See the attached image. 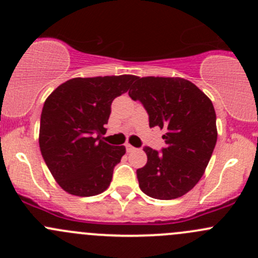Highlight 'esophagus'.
Segmentation results:
<instances>
[{
  "instance_id": "esophagus-1",
  "label": "esophagus",
  "mask_w": 258,
  "mask_h": 258,
  "mask_svg": "<svg viewBox=\"0 0 258 258\" xmlns=\"http://www.w3.org/2000/svg\"><path fill=\"white\" fill-rule=\"evenodd\" d=\"M126 150H127V152H134V151L136 150V148H135L134 146H131L130 144H127V145H126Z\"/></svg>"
}]
</instances>
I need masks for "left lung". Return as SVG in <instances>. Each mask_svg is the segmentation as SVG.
<instances>
[{
	"mask_svg": "<svg viewBox=\"0 0 258 258\" xmlns=\"http://www.w3.org/2000/svg\"><path fill=\"white\" fill-rule=\"evenodd\" d=\"M128 95L144 105L150 127L166 131L161 152L144 147L147 163L137 170L140 188L157 200L183 196L201 179L217 141L212 102L181 77H136Z\"/></svg>",
	"mask_w": 258,
	"mask_h": 258,
	"instance_id": "left-lung-1",
	"label": "left lung"
}]
</instances>
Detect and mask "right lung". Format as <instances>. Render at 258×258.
I'll return each instance as SVG.
<instances>
[{"instance_id": "obj_1", "label": "right lung", "mask_w": 258, "mask_h": 258, "mask_svg": "<svg viewBox=\"0 0 258 258\" xmlns=\"http://www.w3.org/2000/svg\"><path fill=\"white\" fill-rule=\"evenodd\" d=\"M136 76L77 77L59 85L43 105L40 150L57 183L69 194L96 196L110 186L124 146L106 144L102 135L111 103Z\"/></svg>"}]
</instances>
